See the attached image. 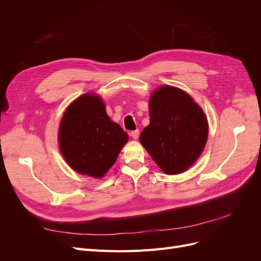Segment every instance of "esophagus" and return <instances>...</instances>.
Returning <instances> with one entry per match:
<instances>
[{
	"label": "esophagus",
	"mask_w": 261,
	"mask_h": 261,
	"mask_svg": "<svg viewBox=\"0 0 261 261\" xmlns=\"http://www.w3.org/2000/svg\"><path fill=\"white\" fill-rule=\"evenodd\" d=\"M130 136L133 137V139H137L139 137V130L136 129V130L130 132Z\"/></svg>",
	"instance_id": "esophagus-1"
}]
</instances>
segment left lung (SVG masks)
<instances>
[{"label": "left lung", "mask_w": 261, "mask_h": 261, "mask_svg": "<svg viewBox=\"0 0 261 261\" xmlns=\"http://www.w3.org/2000/svg\"><path fill=\"white\" fill-rule=\"evenodd\" d=\"M150 123L139 140L159 168L179 174L196 162L206 146L208 121L185 91L161 86L149 99Z\"/></svg>", "instance_id": "1"}]
</instances>
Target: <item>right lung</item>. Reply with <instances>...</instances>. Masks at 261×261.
Segmentation results:
<instances>
[{
	"label": "right lung",
	"instance_id": "obj_1",
	"mask_svg": "<svg viewBox=\"0 0 261 261\" xmlns=\"http://www.w3.org/2000/svg\"><path fill=\"white\" fill-rule=\"evenodd\" d=\"M128 135L110 120L97 94L86 93L68 106L59 128V145L66 162L77 173L105 176L115 163Z\"/></svg>",
	"mask_w": 261,
	"mask_h": 261
}]
</instances>
